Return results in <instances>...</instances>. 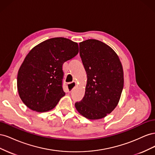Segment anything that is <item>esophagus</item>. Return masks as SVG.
<instances>
[{"label": "esophagus", "instance_id": "obj_1", "mask_svg": "<svg viewBox=\"0 0 155 155\" xmlns=\"http://www.w3.org/2000/svg\"><path fill=\"white\" fill-rule=\"evenodd\" d=\"M76 85H76V83L75 82V81H73V82H72V83H68V85H67L68 92H71L73 90V89L76 87Z\"/></svg>", "mask_w": 155, "mask_h": 155}]
</instances>
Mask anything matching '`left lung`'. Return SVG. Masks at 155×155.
<instances>
[{"label": "left lung", "mask_w": 155, "mask_h": 155, "mask_svg": "<svg viewBox=\"0 0 155 155\" xmlns=\"http://www.w3.org/2000/svg\"><path fill=\"white\" fill-rule=\"evenodd\" d=\"M79 54L87 75L85 93L75 104L89 120L110 114L118 105L124 88V71L118 55L109 46L96 39L79 43Z\"/></svg>", "instance_id": "left-lung-1"}]
</instances>
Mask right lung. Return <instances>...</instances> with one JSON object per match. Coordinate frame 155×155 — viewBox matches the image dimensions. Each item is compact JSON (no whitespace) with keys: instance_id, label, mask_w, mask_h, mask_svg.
Here are the masks:
<instances>
[{"instance_id":"right-lung-1","label":"right lung","mask_w":155,"mask_h":155,"mask_svg":"<svg viewBox=\"0 0 155 155\" xmlns=\"http://www.w3.org/2000/svg\"><path fill=\"white\" fill-rule=\"evenodd\" d=\"M78 52V43L64 37L46 40L30 51L17 75L18 94L29 109L43 112L58 104L65 95L63 64Z\"/></svg>"}]
</instances>
